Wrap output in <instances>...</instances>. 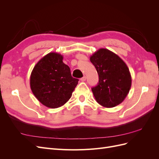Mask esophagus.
Instances as JSON below:
<instances>
[{
	"mask_svg": "<svg viewBox=\"0 0 159 159\" xmlns=\"http://www.w3.org/2000/svg\"><path fill=\"white\" fill-rule=\"evenodd\" d=\"M80 80H81V81H85L86 80V77H85V76H84L83 78H81L80 79Z\"/></svg>",
	"mask_w": 159,
	"mask_h": 159,
	"instance_id": "34e87169",
	"label": "esophagus"
}]
</instances>
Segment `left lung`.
I'll use <instances>...</instances> for the list:
<instances>
[{
    "instance_id": "8db88e82",
    "label": "left lung",
    "mask_w": 159,
    "mask_h": 159,
    "mask_svg": "<svg viewBox=\"0 0 159 159\" xmlns=\"http://www.w3.org/2000/svg\"><path fill=\"white\" fill-rule=\"evenodd\" d=\"M99 75V83L91 88L95 99L104 107L121 103L131 87V75L124 61L113 52L100 48L90 57Z\"/></svg>"
}]
</instances>
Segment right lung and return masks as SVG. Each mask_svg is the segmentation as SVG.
Here are the masks:
<instances>
[{
    "label": "right lung",
    "mask_w": 159,
    "mask_h": 159,
    "mask_svg": "<svg viewBox=\"0 0 159 159\" xmlns=\"http://www.w3.org/2000/svg\"><path fill=\"white\" fill-rule=\"evenodd\" d=\"M78 81L71 76L69 66L63 62V56L50 52L34 67L30 84L36 99L45 106L54 109L70 99Z\"/></svg>",
    "instance_id": "add662e5"
}]
</instances>
